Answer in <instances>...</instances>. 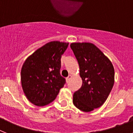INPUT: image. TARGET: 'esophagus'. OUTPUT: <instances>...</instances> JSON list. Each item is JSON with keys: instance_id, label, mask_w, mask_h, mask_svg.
<instances>
[{"instance_id": "obj_1", "label": "esophagus", "mask_w": 133, "mask_h": 133, "mask_svg": "<svg viewBox=\"0 0 133 133\" xmlns=\"http://www.w3.org/2000/svg\"><path fill=\"white\" fill-rule=\"evenodd\" d=\"M72 78V75H69V77H68L67 78H66V82H67V83H68V82H69V81H70V78Z\"/></svg>"}]
</instances>
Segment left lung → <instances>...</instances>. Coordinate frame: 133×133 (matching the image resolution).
<instances>
[{
  "instance_id": "1",
  "label": "left lung",
  "mask_w": 133,
  "mask_h": 133,
  "mask_svg": "<svg viewBox=\"0 0 133 133\" xmlns=\"http://www.w3.org/2000/svg\"><path fill=\"white\" fill-rule=\"evenodd\" d=\"M78 61L81 89L73 95V104L84 112H90L106 101L115 83V70L110 60L95 44L89 43L70 44Z\"/></svg>"
}]
</instances>
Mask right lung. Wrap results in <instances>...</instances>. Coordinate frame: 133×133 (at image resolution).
Masks as SVG:
<instances>
[{
	"mask_svg": "<svg viewBox=\"0 0 133 133\" xmlns=\"http://www.w3.org/2000/svg\"><path fill=\"white\" fill-rule=\"evenodd\" d=\"M69 43L52 41L29 56L21 69V84L29 101L36 106L52 102L66 80L60 74L61 58Z\"/></svg>",
	"mask_w": 133,
	"mask_h": 133,
	"instance_id": "right-lung-1",
	"label": "right lung"
}]
</instances>
